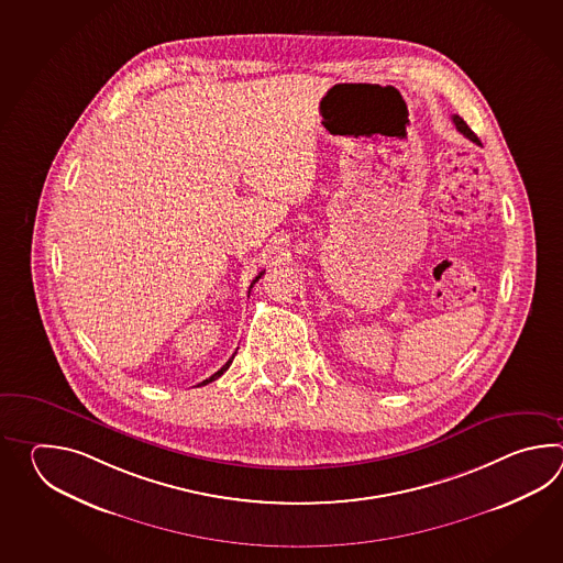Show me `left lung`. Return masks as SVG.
<instances>
[{
    "label": "left lung",
    "mask_w": 563,
    "mask_h": 563,
    "mask_svg": "<svg viewBox=\"0 0 563 563\" xmlns=\"http://www.w3.org/2000/svg\"><path fill=\"white\" fill-rule=\"evenodd\" d=\"M453 122H455L456 131L461 132V134H465L467 136L468 141H473V143H478V136L475 134V132L471 131L468 129L467 122L465 120L461 119V117H453Z\"/></svg>",
    "instance_id": "1"
}]
</instances>
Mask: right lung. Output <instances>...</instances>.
Segmentation results:
<instances>
[{"label": "right lung", "mask_w": 563, "mask_h": 563, "mask_svg": "<svg viewBox=\"0 0 563 563\" xmlns=\"http://www.w3.org/2000/svg\"><path fill=\"white\" fill-rule=\"evenodd\" d=\"M262 276H264V272H262V274H260V276H257V277H255V279H253L252 286H250V289H252V287L255 286V284H257V282H260V279H262ZM235 354H238V352H235ZM235 354H233V356H231V358H229L228 362H225V364H223V368H221V371H217L216 374H213V376H209V378H207V380H203V383H201V384H209V383H213V380H217V378H219V376H221V374H223V372L228 371L229 364H231V362H233V358H235Z\"/></svg>", "instance_id": "1"}]
</instances>
